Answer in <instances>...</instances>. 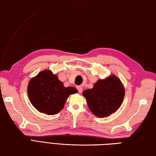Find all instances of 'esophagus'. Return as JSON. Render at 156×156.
Listing matches in <instances>:
<instances>
[{"label": "esophagus", "instance_id": "1", "mask_svg": "<svg viewBox=\"0 0 156 156\" xmlns=\"http://www.w3.org/2000/svg\"><path fill=\"white\" fill-rule=\"evenodd\" d=\"M76 88H77L79 93H82V88L80 87V86H78V87H76Z\"/></svg>", "mask_w": 156, "mask_h": 156}]
</instances>
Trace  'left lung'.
I'll list each match as a JSON object with an SVG mask.
<instances>
[{
    "mask_svg": "<svg viewBox=\"0 0 156 156\" xmlns=\"http://www.w3.org/2000/svg\"><path fill=\"white\" fill-rule=\"evenodd\" d=\"M89 108L95 116L105 117L115 112L120 107L125 96L121 82L115 76L96 82L93 88L82 93Z\"/></svg>",
    "mask_w": 156,
    "mask_h": 156,
    "instance_id": "obj_1",
    "label": "left lung"
}]
</instances>
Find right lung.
I'll list each match as a JSON object with an SVG mask.
<instances>
[{
    "mask_svg": "<svg viewBox=\"0 0 156 156\" xmlns=\"http://www.w3.org/2000/svg\"><path fill=\"white\" fill-rule=\"evenodd\" d=\"M27 90L34 107L49 115L58 114L64 108L69 95L78 92L74 87H64L57 76L49 70L43 71L33 78Z\"/></svg>",
    "mask_w": 156,
    "mask_h": 156,
    "instance_id": "obj_1",
    "label": "right lung"
}]
</instances>
